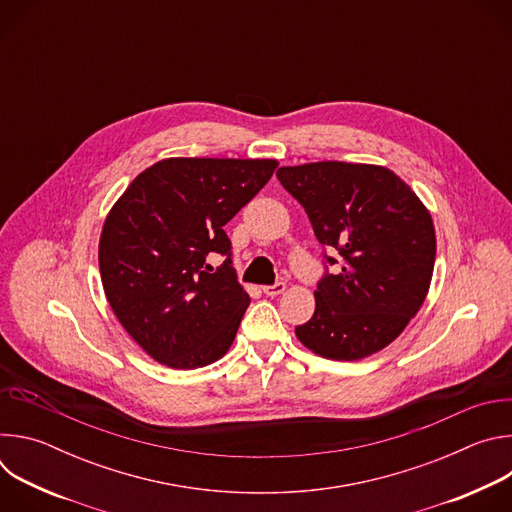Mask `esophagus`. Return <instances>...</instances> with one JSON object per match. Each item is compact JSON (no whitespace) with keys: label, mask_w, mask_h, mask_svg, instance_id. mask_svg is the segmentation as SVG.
Returning <instances> with one entry per match:
<instances>
[{"label":"esophagus","mask_w":512,"mask_h":512,"mask_svg":"<svg viewBox=\"0 0 512 512\" xmlns=\"http://www.w3.org/2000/svg\"><path fill=\"white\" fill-rule=\"evenodd\" d=\"M285 291V283L283 281H277V283H273V285H263V294L265 296H279V294H283Z\"/></svg>","instance_id":"obj_1"}]
</instances>
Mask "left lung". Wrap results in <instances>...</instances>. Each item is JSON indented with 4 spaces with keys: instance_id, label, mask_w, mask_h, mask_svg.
<instances>
[{
    "instance_id": "left-lung-1",
    "label": "left lung",
    "mask_w": 512,
    "mask_h": 512,
    "mask_svg": "<svg viewBox=\"0 0 512 512\" xmlns=\"http://www.w3.org/2000/svg\"><path fill=\"white\" fill-rule=\"evenodd\" d=\"M338 265L314 291L298 340L330 360H360L391 344L419 312L433 275L435 229L417 194L389 168L314 162L277 170Z\"/></svg>"
}]
</instances>
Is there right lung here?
<instances>
[{
    "instance_id": "right-lung-1",
    "label": "right lung",
    "mask_w": 512,
    "mask_h": 512,
    "mask_svg": "<svg viewBox=\"0 0 512 512\" xmlns=\"http://www.w3.org/2000/svg\"><path fill=\"white\" fill-rule=\"evenodd\" d=\"M275 160L168 158L143 170L109 210L99 269L109 306L160 364L190 371L231 348L249 296L225 225L269 182ZM210 252L226 257L212 270Z\"/></svg>"
}]
</instances>
